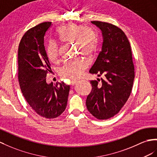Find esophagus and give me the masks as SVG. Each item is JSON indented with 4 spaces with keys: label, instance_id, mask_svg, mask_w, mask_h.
I'll list each match as a JSON object with an SVG mask.
<instances>
[{
    "label": "esophagus",
    "instance_id": "esophagus-1",
    "mask_svg": "<svg viewBox=\"0 0 157 157\" xmlns=\"http://www.w3.org/2000/svg\"><path fill=\"white\" fill-rule=\"evenodd\" d=\"M76 83H77V81H75V80H71V83H70V85L74 86V85H75Z\"/></svg>",
    "mask_w": 157,
    "mask_h": 157
}]
</instances>
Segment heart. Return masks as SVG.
I'll use <instances>...</instances> for the list:
<instances>
[{
  "instance_id": "b5f03b06",
  "label": "heart",
  "mask_w": 157,
  "mask_h": 157,
  "mask_svg": "<svg viewBox=\"0 0 157 157\" xmlns=\"http://www.w3.org/2000/svg\"><path fill=\"white\" fill-rule=\"evenodd\" d=\"M56 36L64 43L75 44L80 54L84 56L90 57L96 51L97 34L90 27L67 23L58 28ZM46 50L48 59L51 62L57 61L59 57L58 44L51 40L48 43ZM87 66V62L82 59L67 62L60 68L59 74L63 78L77 79L82 75Z\"/></svg>"
}]
</instances>
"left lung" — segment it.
Returning a JSON list of instances; mask_svg holds the SVG:
<instances>
[{"label": "left lung", "instance_id": "obj_1", "mask_svg": "<svg viewBox=\"0 0 157 157\" xmlns=\"http://www.w3.org/2000/svg\"><path fill=\"white\" fill-rule=\"evenodd\" d=\"M91 23L101 30L103 43L90 73L103 75L104 78L101 83L90 82L92 88L86 106L95 118L108 119L119 113L131 93L135 78L132 52L127 36L119 27L101 21Z\"/></svg>", "mask_w": 157, "mask_h": 157}]
</instances>
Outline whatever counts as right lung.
I'll use <instances>...</instances> for the list:
<instances>
[{"label": "right lung", "instance_id": "add662e5", "mask_svg": "<svg viewBox=\"0 0 157 157\" xmlns=\"http://www.w3.org/2000/svg\"><path fill=\"white\" fill-rule=\"evenodd\" d=\"M51 22L40 23L23 36L18 46V78L26 101L36 113L46 119L59 117L65 111L70 86L63 82L53 86L46 83L51 72L44 46V36Z\"/></svg>", "mask_w": 157, "mask_h": 157}]
</instances>
